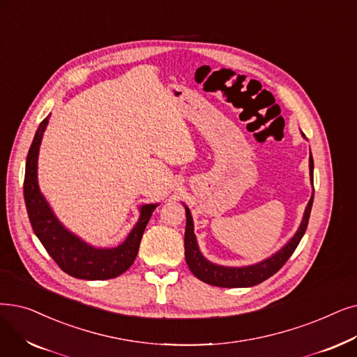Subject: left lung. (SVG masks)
Here are the masks:
<instances>
[{
    "instance_id": "8db88e82",
    "label": "left lung",
    "mask_w": 357,
    "mask_h": 357,
    "mask_svg": "<svg viewBox=\"0 0 357 357\" xmlns=\"http://www.w3.org/2000/svg\"><path fill=\"white\" fill-rule=\"evenodd\" d=\"M309 172H311V182L314 185V159L312 154L309 158ZM314 203V192L311 199L305 208V214L302 223L298 229L294 236L282 248L280 251L271 255L270 258L257 262L254 266L248 267H223V266H215L208 259L203 257V254L198 250L197 238L194 235V223H192V215L190 208L185 206V213H187V227H185V259H187V264L191 270V273L199 278L201 282H204L211 286L217 287H251L255 284H259L268 277L275 274L280 270L286 261L290 258V255L296 250L301 239L303 238L309 215H311Z\"/></svg>"
}]
</instances>
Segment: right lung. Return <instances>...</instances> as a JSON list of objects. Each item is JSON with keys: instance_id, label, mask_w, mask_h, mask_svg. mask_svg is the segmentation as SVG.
Returning <instances> with one entry per match:
<instances>
[{"instance_id": "add662e5", "label": "right lung", "mask_w": 357, "mask_h": 357, "mask_svg": "<svg viewBox=\"0 0 357 357\" xmlns=\"http://www.w3.org/2000/svg\"><path fill=\"white\" fill-rule=\"evenodd\" d=\"M50 115L40 123L29 149L24 172V203L30 225L58 267L64 273L83 280H107L126 273L138 254V248L158 204L140 207V219L130 231L127 239L115 248H95L66 229L46 203L38 185V156L43 131L48 126Z\"/></svg>"}]
</instances>
